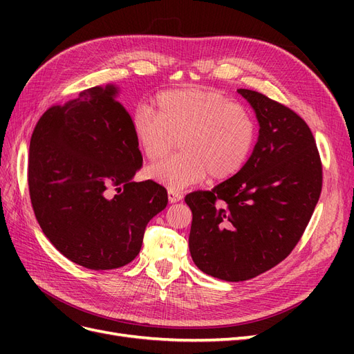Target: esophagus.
<instances>
[{"instance_id": "obj_1", "label": "esophagus", "mask_w": 354, "mask_h": 354, "mask_svg": "<svg viewBox=\"0 0 354 354\" xmlns=\"http://www.w3.org/2000/svg\"><path fill=\"white\" fill-rule=\"evenodd\" d=\"M181 198H183V195L180 194V192H177V190H168V199H169V202L171 203H176V202H178V201H181Z\"/></svg>"}]
</instances>
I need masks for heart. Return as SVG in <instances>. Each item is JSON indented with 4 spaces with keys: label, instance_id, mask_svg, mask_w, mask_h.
<instances>
[{
    "label": "heart",
    "instance_id": "b5f03b06",
    "mask_svg": "<svg viewBox=\"0 0 354 354\" xmlns=\"http://www.w3.org/2000/svg\"><path fill=\"white\" fill-rule=\"evenodd\" d=\"M155 112L136 111L131 127L137 146L155 162L174 151L183 152L147 168V176L171 190L202 181L226 180L242 169L255 140L257 124L243 106L226 95L196 87L159 93Z\"/></svg>",
    "mask_w": 354,
    "mask_h": 354
}]
</instances>
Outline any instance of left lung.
Here are the masks:
<instances>
[{
	"label": "left lung",
	"mask_w": 354,
	"mask_h": 354,
	"mask_svg": "<svg viewBox=\"0 0 354 354\" xmlns=\"http://www.w3.org/2000/svg\"><path fill=\"white\" fill-rule=\"evenodd\" d=\"M260 130L239 173L185 201L189 250L198 269L227 282L248 281L291 254L322 190V164L308 125L264 94L239 88Z\"/></svg>",
	"instance_id": "left-lung-1"
}]
</instances>
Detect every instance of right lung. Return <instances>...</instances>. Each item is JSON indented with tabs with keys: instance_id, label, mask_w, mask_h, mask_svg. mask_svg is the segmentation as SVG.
Returning <instances> with one entry per match:
<instances>
[{
	"instance_id": "add662e5",
	"label": "right lung",
	"mask_w": 354,
	"mask_h": 354,
	"mask_svg": "<svg viewBox=\"0 0 354 354\" xmlns=\"http://www.w3.org/2000/svg\"><path fill=\"white\" fill-rule=\"evenodd\" d=\"M113 84L93 87L41 116L29 146L32 208L48 241L71 261L112 270L140 252L167 190L133 177L143 158Z\"/></svg>"
}]
</instances>
